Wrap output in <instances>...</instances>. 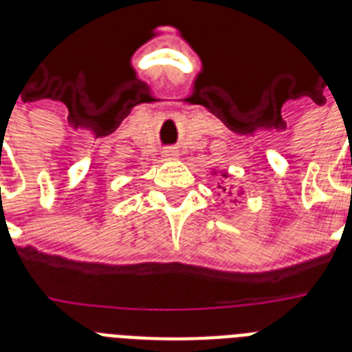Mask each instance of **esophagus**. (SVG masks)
Masks as SVG:
<instances>
[{
    "label": "esophagus",
    "mask_w": 352,
    "mask_h": 352,
    "mask_svg": "<svg viewBox=\"0 0 352 352\" xmlns=\"http://www.w3.org/2000/svg\"><path fill=\"white\" fill-rule=\"evenodd\" d=\"M162 157L166 158V160H174V158L178 157V149L176 148H166L162 151Z\"/></svg>",
    "instance_id": "esophagus-1"
}]
</instances>
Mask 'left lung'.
Instances as JSON below:
<instances>
[{"label":"left lung","instance_id":"left-lung-1","mask_svg":"<svg viewBox=\"0 0 352 352\" xmlns=\"http://www.w3.org/2000/svg\"><path fill=\"white\" fill-rule=\"evenodd\" d=\"M223 176H226V174H223ZM223 192H226V188H223Z\"/></svg>","mask_w":352,"mask_h":352}]
</instances>
